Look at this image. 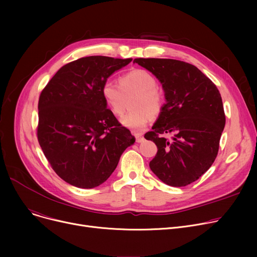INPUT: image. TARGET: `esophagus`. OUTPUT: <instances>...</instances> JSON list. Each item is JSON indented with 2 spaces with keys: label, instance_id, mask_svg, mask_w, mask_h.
Wrapping results in <instances>:
<instances>
[{
  "label": "esophagus",
  "instance_id": "esophagus-1",
  "mask_svg": "<svg viewBox=\"0 0 257 257\" xmlns=\"http://www.w3.org/2000/svg\"><path fill=\"white\" fill-rule=\"evenodd\" d=\"M133 136H134V138H136L138 143H142L144 141V136L142 133H137L136 132V133H133Z\"/></svg>",
  "mask_w": 257,
  "mask_h": 257
}]
</instances>
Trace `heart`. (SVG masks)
<instances>
[{
	"label": "heart",
	"instance_id": "b5f03b06",
	"mask_svg": "<svg viewBox=\"0 0 257 257\" xmlns=\"http://www.w3.org/2000/svg\"><path fill=\"white\" fill-rule=\"evenodd\" d=\"M155 77L145 70H133L119 79H107L101 87V96L114 115H120L125 110L126 97L137 93L133 100L134 110L121 116L119 123L134 131L144 129L151 119V114H158L164 106V96L156 87Z\"/></svg>",
	"mask_w": 257,
	"mask_h": 257
}]
</instances>
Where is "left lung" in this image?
I'll use <instances>...</instances> for the list:
<instances>
[{"instance_id": "left-lung-1", "label": "left lung", "mask_w": 257, "mask_h": 257, "mask_svg": "<svg viewBox=\"0 0 257 257\" xmlns=\"http://www.w3.org/2000/svg\"><path fill=\"white\" fill-rule=\"evenodd\" d=\"M163 85L166 103L145 139L155 143L150 169L164 183L181 187L198 180L213 164L225 127L221 94L198 67L184 61L137 58ZM173 134L172 141L162 137Z\"/></svg>"}]
</instances>
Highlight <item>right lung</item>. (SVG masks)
Masks as SVG:
<instances>
[{"instance_id": "add662e5", "label": "right lung", "mask_w": 257, "mask_h": 257, "mask_svg": "<svg viewBox=\"0 0 257 257\" xmlns=\"http://www.w3.org/2000/svg\"><path fill=\"white\" fill-rule=\"evenodd\" d=\"M131 60L106 56L77 59L59 69L40 93L38 143L65 182L80 188L99 186L136 143L101 96L104 81Z\"/></svg>"}]
</instances>
